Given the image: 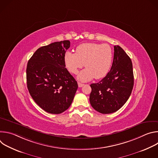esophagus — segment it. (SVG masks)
Masks as SVG:
<instances>
[{
  "label": "esophagus",
  "instance_id": "1",
  "mask_svg": "<svg viewBox=\"0 0 158 158\" xmlns=\"http://www.w3.org/2000/svg\"><path fill=\"white\" fill-rule=\"evenodd\" d=\"M84 85V84H82V83H81V82H78V86H79V87H82Z\"/></svg>",
  "mask_w": 158,
  "mask_h": 158
}]
</instances>
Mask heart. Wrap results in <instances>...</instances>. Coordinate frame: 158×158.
Returning <instances> with one entry per match:
<instances>
[{"instance_id": "obj_1", "label": "heart", "mask_w": 158, "mask_h": 158, "mask_svg": "<svg viewBox=\"0 0 158 158\" xmlns=\"http://www.w3.org/2000/svg\"><path fill=\"white\" fill-rule=\"evenodd\" d=\"M112 57V50L108 44L84 43L77 47L76 53L65 54L64 64L73 74H76L85 65L86 68L79 73L77 78L87 81L94 77L99 79L105 77L110 68Z\"/></svg>"}]
</instances>
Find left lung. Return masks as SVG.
Masks as SVG:
<instances>
[{
	"instance_id": "left-lung-1",
	"label": "left lung",
	"mask_w": 158,
	"mask_h": 158,
	"mask_svg": "<svg viewBox=\"0 0 158 158\" xmlns=\"http://www.w3.org/2000/svg\"><path fill=\"white\" fill-rule=\"evenodd\" d=\"M110 71L100 82L90 85L92 89L90 103L102 114H110L122 107L128 100L134 85L130 57L119 46H115Z\"/></svg>"
}]
</instances>
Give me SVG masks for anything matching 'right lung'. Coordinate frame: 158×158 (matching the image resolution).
<instances>
[{"label": "right lung", "instance_id": "add662e5", "mask_svg": "<svg viewBox=\"0 0 158 158\" xmlns=\"http://www.w3.org/2000/svg\"><path fill=\"white\" fill-rule=\"evenodd\" d=\"M69 48V40L42 46L27 63L29 92L35 103L51 114H60L68 109L78 87L64 64V56Z\"/></svg>", "mask_w": 158, "mask_h": 158}]
</instances>
